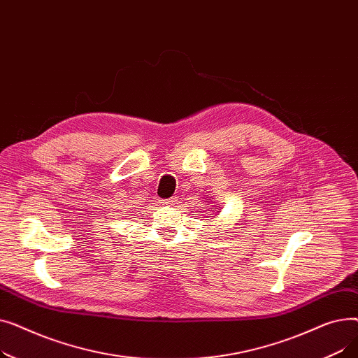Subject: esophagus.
<instances>
[{
  "instance_id": "34e87169",
  "label": "esophagus",
  "mask_w": 358,
  "mask_h": 358,
  "mask_svg": "<svg viewBox=\"0 0 358 358\" xmlns=\"http://www.w3.org/2000/svg\"><path fill=\"white\" fill-rule=\"evenodd\" d=\"M178 201L177 197H171V199H165V200H161L162 204H166V206H176Z\"/></svg>"
}]
</instances>
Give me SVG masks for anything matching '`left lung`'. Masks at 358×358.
<instances>
[{"label":"left lung","instance_id":"1","mask_svg":"<svg viewBox=\"0 0 358 358\" xmlns=\"http://www.w3.org/2000/svg\"><path fill=\"white\" fill-rule=\"evenodd\" d=\"M217 209H219V208H217Z\"/></svg>","mask_w":358,"mask_h":358}]
</instances>
